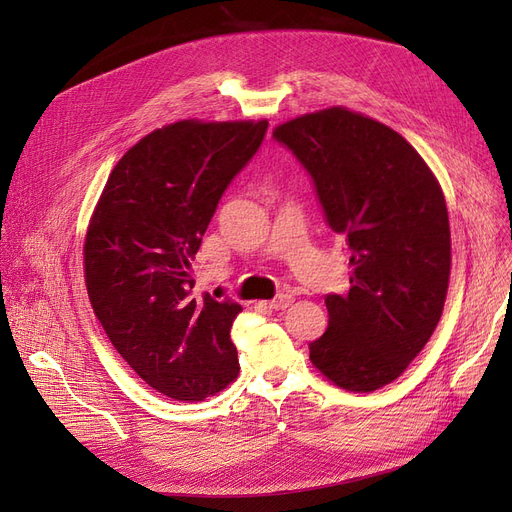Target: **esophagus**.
<instances>
[{
    "label": "esophagus",
    "instance_id": "esophagus-1",
    "mask_svg": "<svg viewBox=\"0 0 512 512\" xmlns=\"http://www.w3.org/2000/svg\"><path fill=\"white\" fill-rule=\"evenodd\" d=\"M292 301H294L292 294H280V297H276V299H272V301H265L263 305L270 307V309L280 311V309H286L288 305H292Z\"/></svg>",
    "mask_w": 512,
    "mask_h": 512
}]
</instances>
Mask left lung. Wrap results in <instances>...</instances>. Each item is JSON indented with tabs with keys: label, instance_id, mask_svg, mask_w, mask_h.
I'll use <instances>...</instances> for the list:
<instances>
[{
	"label": "left lung",
	"instance_id": "8db88e82",
	"mask_svg": "<svg viewBox=\"0 0 512 512\" xmlns=\"http://www.w3.org/2000/svg\"><path fill=\"white\" fill-rule=\"evenodd\" d=\"M311 174L328 226L351 253V288L328 294L313 367L348 392H373L421 353L442 317L450 224L442 186L390 126L334 105L274 128Z\"/></svg>",
	"mask_w": 512,
	"mask_h": 512
}]
</instances>
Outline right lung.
Wrapping results in <instances>:
<instances>
[{"label":"right lung","instance_id":"right-lung-1","mask_svg":"<svg viewBox=\"0 0 512 512\" xmlns=\"http://www.w3.org/2000/svg\"><path fill=\"white\" fill-rule=\"evenodd\" d=\"M267 120H180L130 147L112 170L85 236V282L122 359L157 392L203 400L238 375L230 340L238 303L195 297L191 261L230 180Z\"/></svg>","mask_w":512,"mask_h":512}]
</instances>
